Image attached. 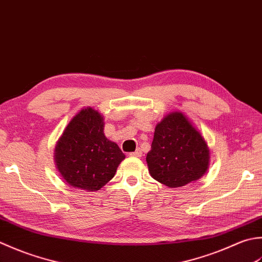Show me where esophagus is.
I'll use <instances>...</instances> for the list:
<instances>
[{
    "mask_svg": "<svg viewBox=\"0 0 262 262\" xmlns=\"http://www.w3.org/2000/svg\"><path fill=\"white\" fill-rule=\"evenodd\" d=\"M129 156H131V157H141L142 156V152H141L140 149H137L136 151L130 152Z\"/></svg>",
    "mask_w": 262,
    "mask_h": 262,
    "instance_id": "obj_1",
    "label": "esophagus"
}]
</instances>
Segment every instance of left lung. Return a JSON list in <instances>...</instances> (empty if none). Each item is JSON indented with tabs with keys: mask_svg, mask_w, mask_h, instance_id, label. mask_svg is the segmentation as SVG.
Returning <instances> with one entry per match:
<instances>
[{
	"mask_svg": "<svg viewBox=\"0 0 262 262\" xmlns=\"http://www.w3.org/2000/svg\"><path fill=\"white\" fill-rule=\"evenodd\" d=\"M148 170L154 180L168 188L194 182L209 168L210 150L201 132L183 112H172L155 127Z\"/></svg>",
	"mask_w": 262,
	"mask_h": 262,
	"instance_id": "1",
	"label": "left lung"
}]
</instances>
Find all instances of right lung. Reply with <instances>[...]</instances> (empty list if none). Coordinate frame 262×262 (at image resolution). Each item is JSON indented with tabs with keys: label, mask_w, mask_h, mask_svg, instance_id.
Instances as JSON below:
<instances>
[{
	"label": "right lung",
	"mask_w": 262,
	"mask_h": 262,
	"mask_svg": "<svg viewBox=\"0 0 262 262\" xmlns=\"http://www.w3.org/2000/svg\"><path fill=\"white\" fill-rule=\"evenodd\" d=\"M104 117L93 107L82 108L58 138L54 161L58 173L74 189L95 192L114 178L125 158L117 143L104 135Z\"/></svg>",
	"instance_id": "obj_1"
}]
</instances>
